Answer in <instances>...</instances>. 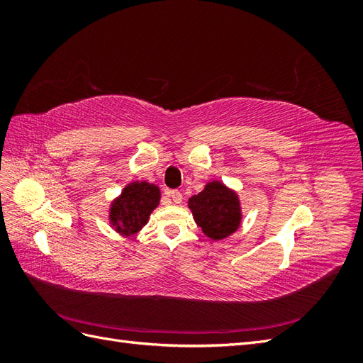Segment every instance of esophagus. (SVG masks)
<instances>
[{"instance_id":"obj_1","label":"esophagus","mask_w":363,"mask_h":363,"mask_svg":"<svg viewBox=\"0 0 363 363\" xmlns=\"http://www.w3.org/2000/svg\"><path fill=\"white\" fill-rule=\"evenodd\" d=\"M168 196H169V199H171L175 204H180V203L183 201V195H182V192H179V191H169V192H168Z\"/></svg>"}]
</instances>
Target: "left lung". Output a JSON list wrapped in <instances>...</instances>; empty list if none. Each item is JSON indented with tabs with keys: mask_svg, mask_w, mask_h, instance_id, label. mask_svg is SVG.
<instances>
[{
	"mask_svg": "<svg viewBox=\"0 0 363 363\" xmlns=\"http://www.w3.org/2000/svg\"><path fill=\"white\" fill-rule=\"evenodd\" d=\"M188 207L196 225L211 240L232 236L242 224V206L238 192L219 180L207 182L200 194L191 196Z\"/></svg>",
	"mask_w": 363,
	"mask_h": 363,
	"instance_id": "1",
	"label": "left lung"
}]
</instances>
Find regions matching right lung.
<instances>
[{
  "label": "right lung",
  "mask_w": 363,
  "mask_h": 363,
  "mask_svg": "<svg viewBox=\"0 0 363 363\" xmlns=\"http://www.w3.org/2000/svg\"><path fill=\"white\" fill-rule=\"evenodd\" d=\"M162 194L155 183L130 182L108 206V224L124 238L136 236L160 204Z\"/></svg>",
  "instance_id": "obj_1"
}]
</instances>
